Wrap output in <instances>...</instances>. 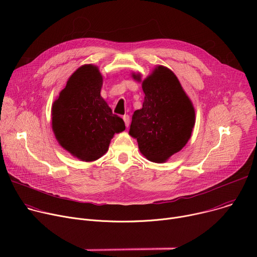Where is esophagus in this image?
I'll list each match as a JSON object with an SVG mask.
<instances>
[{
  "mask_svg": "<svg viewBox=\"0 0 257 257\" xmlns=\"http://www.w3.org/2000/svg\"><path fill=\"white\" fill-rule=\"evenodd\" d=\"M123 120H124V122H125L126 127H128L129 124H130V117H129L128 115H124V116H123Z\"/></svg>",
  "mask_w": 257,
  "mask_h": 257,
  "instance_id": "1",
  "label": "esophagus"
}]
</instances>
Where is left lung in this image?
Wrapping results in <instances>:
<instances>
[{"mask_svg":"<svg viewBox=\"0 0 257 257\" xmlns=\"http://www.w3.org/2000/svg\"><path fill=\"white\" fill-rule=\"evenodd\" d=\"M141 81V75L132 73ZM142 108L132 116L129 134L137 139L140 153L151 162L165 163L180 152L191 137L195 124L194 106L173 71L155 68L142 81Z\"/></svg>","mask_w":257,"mask_h":257,"instance_id":"8db88e82","label":"left lung"}]
</instances>
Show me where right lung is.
Returning <instances> with one entry per match:
<instances>
[{"label":"right lung","instance_id":"right-lung-1","mask_svg":"<svg viewBox=\"0 0 257 257\" xmlns=\"http://www.w3.org/2000/svg\"><path fill=\"white\" fill-rule=\"evenodd\" d=\"M102 76L91 64L78 68L52 106V127L64 150L85 162H93L108 150L115 135L125 130L122 118L113 114L100 95Z\"/></svg>","mask_w":257,"mask_h":257}]
</instances>
